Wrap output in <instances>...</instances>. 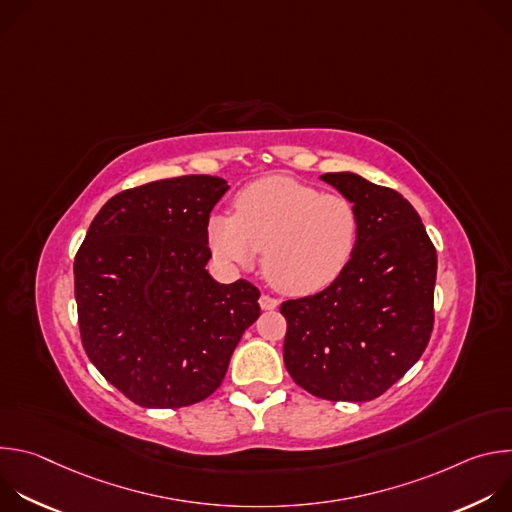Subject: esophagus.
<instances>
[{
	"mask_svg": "<svg viewBox=\"0 0 512 512\" xmlns=\"http://www.w3.org/2000/svg\"><path fill=\"white\" fill-rule=\"evenodd\" d=\"M259 306H261V310H275L279 306V300H275L271 296H261Z\"/></svg>",
	"mask_w": 512,
	"mask_h": 512,
	"instance_id": "obj_1",
	"label": "esophagus"
}]
</instances>
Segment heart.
I'll return each instance as SVG.
<instances>
[{"instance_id": "b5f03b06", "label": "heart", "mask_w": 512, "mask_h": 512, "mask_svg": "<svg viewBox=\"0 0 512 512\" xmlns=\"http://www.w3.org/2000/svg\"><path fill=\"white\" fill-rule=\"evenodd\" d=\"M216 261L251 267L263 249V273L289 296H310L348 267L358 239L354 202L336 192L285 176H269L235 196V214L208 218Z\"/></svg>"}]
</instances>
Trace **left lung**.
Masks as SVG:
<instances>
[{
  "label": "left lung",
  "instance_id": "left-lung-1",
  "mask_svg": "<svg viewBox=\"0 0 512 512\" xmlns=\"http://www.w3.org/2000/svg\"><path fill=\"white\" fill-rule=\"evenodd\" d=\"M358 212L344 273L320 294L287 300L285 369L328 401H371L423 354L433 328L435 247L415 208L395 190L352 172L320 176Z\"/></svg>",
  "mask_w": 512,
  "mask_h": 512
}]
</instances>
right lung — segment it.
Listing matches in <instances>:
<instances>
[{
	"label": "right lung",
	"instance_id": "add662e5",
	"mask_svg": "<svg viewBox=\"0 0 512 512\" xmlns=\"http://www.w3.org/2000/svg\"><path fill=\"white\" fill-rule=\"evenodd\" d=\"M227 180L192 174L115 194L75 257V298L87 356L141 407L176 409L221 387L243 332L259 318V289L218 283L210 210Z\"/></svg>",
	"mask_w": 512,
	"mask_h": 512
}]
</instances>
